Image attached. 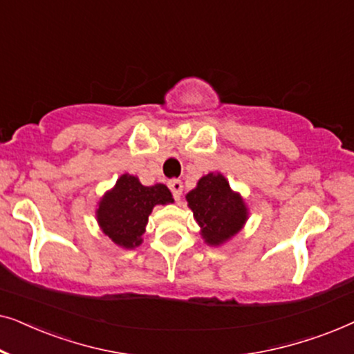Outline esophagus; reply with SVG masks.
Instances as JSON below:
<instances>
[{"mask_svg": "<svg viewBox=\"0 0 354 354\" xmlns=\"http://www.w3.org/2000/svg\"><path fill=\"white\" fill-rule=\"evenodd\" d=\"M167 187H169V190L172 192V196L176 198V200H180V195H182V190H183L182 182L178 180V178H172V180L167 183Z\"/></svg>", "mask_w": 354, "mask_h": 354, "instance_id": "1", "label": "esophagus"}]
</instances>
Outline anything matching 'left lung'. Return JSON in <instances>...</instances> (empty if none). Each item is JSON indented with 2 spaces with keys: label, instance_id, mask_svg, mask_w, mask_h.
I'll return each mask as SVG.
<instances>
[{
  "label": "left lung",
  "instance_id": "left-lung-1",
  "mask_svg": "<svg viewBox=\"0 0 354 354\" xmlns=\"http://www.w3.org/2000/svg\"><path fill=\"white\" fill-rule=\"evenodd\" d=\"M193 216L203 229V239L219 245L234 236L246 221V207L241 198L230 190L221 174H207L198 187L187 195Z\"/></svg>",
  "mask_w": 354,
  "mask_h": 354
}]
</instances>
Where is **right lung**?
I'll use <instances>...</instances> for the list:
<instances>
[{"label":"right lung","instance_id":"right-lung-1","mask_svg":"<svg viewBox=\"0 0 354 354\" xmlns=\"http://www.w3.org/2000/svg\"><path fill=\"white\" fill-rule=\"evenodd\" d=\"M172 201L171 192L162 183L145 187L137 177L124 174L113 190L101 200L98 222L114 243L124 248H135L142 243L145 225L153 207Z\"/></svg>","mask_w":354,"mask_h":354}]
</instances>
